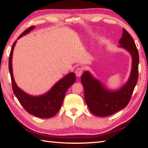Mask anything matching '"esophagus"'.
I'll return each mask as SVG.
<instances>
[{"mask_svg":"<svg viewBox=\"0 0 148 148\" xmlns=\"http://www.w3.org/2000/svg\"><path fill=\"white\" fill-rule=\"evenodd\" d=\"M83 71H84L83 68H82V67H78V68H77L76 69V71H75V74H76L77 77H80L82 76V73H83Z\"/></svg>","mask_w":148,"mask_h":148,"instance_id":"34e87169","label":"esophagus"}]
</instances>
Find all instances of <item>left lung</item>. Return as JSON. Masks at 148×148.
<instances>
[{
    "label": "left lung",
    "mask_w": 148,
    "mask_h": 148,
    "mask_svg": "<svg viewBox=\"0 0 148 148\" xmlns=\"http://www.w3.org/2000/svg\"><path fill=\"white\" fill-rule=\"evenodd\" d=\"M119 47L127 49L132 56V69L128 82L117 91L107 89L89 72L82 74L81 81L84 89V99L90 112L99 117L113 115L127 106L138 78L139 55L132 37L123 29Z\"/></svg>",
    "instance_id": "8db88e82"
}]
</instances>
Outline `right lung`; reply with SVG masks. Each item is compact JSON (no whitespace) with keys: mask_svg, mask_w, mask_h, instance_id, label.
<instances>
[{"mask_svg":"<svg viewBox=\"0 0 148 148\" xmlns=\"http://www.w3.org/2000/svg\"><path fill=\"white\" fill-rule=\"evenodd\" d=\"M34 29V26L30 27L23 32H22L17 40L28 34ZM16 42L17 40L15 41L13 44L9 56V71L11 76L14 93L17 97L20 104L30 114L40 118L52 117L59 112L63 102L66 91L76 81L75 74L74 72H71L67 74L59 82H57L47 93L41 96L33 97L27 94L17 86L12 72V55Z\"/></svg>","mask_w":148,"mask_h":148,"instance_id":"1","label":"right lung"}]
</instances>
